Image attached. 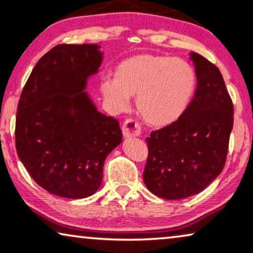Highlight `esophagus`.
<instances>
[{
	"label": "esophagus",
	"mask_w": 253,
	"mask_h": 253,
	"mask_svg": "<svg viewBox=\"0 0 253 253\" xmlns=\"http://www.w3.org/2000/svg\"><path fill=\"white\" fill-rule=\"evenodd\" d=\"M122 130H123V135L125 136L126 138H130V137L139 136L140 126H139L138 123L134 121V119L127 118L123 124Z\"/></svg>",
	"instance_id": "34e87169"
}]
</instances>
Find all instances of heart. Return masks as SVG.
<instances>
[{"label": "heart", "instance_id": "b5f03b06", "mask_svg": "<svg viewBox=\"0 0 253 253\" xmlns=\"http://www.w3.org/2000/svg\"><path fill=\"white\" fill-rule=\"evenodd\" d=\"M195 87L196 74L185 60L143 53L119 62L115 78L101 83V92L116 113L125 111L136 96V108L145 122L168 126L185 113Z\"/></svg>", "mask_w": 253, "mask_h": 253}]
</instances>
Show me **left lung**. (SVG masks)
<instances>
[{
    "instance_id": "8db88e82",
    "label": "left lung",
    "mask_w": 253,
    "mask_h": 253,
    "mask_svg": "<svg viewBox=\"0 0 253 253\" xmlns=\"http://www.w3.org/2000/svg\"><path fill=\"white\" fill-rule=\"evenodd\" d=\"M198 78L194 98L176 122L151 132L145 185L165 200L202 192L223 169L233 127V104L215 65L191 53Z\"/></svg>"
}]
</instances>
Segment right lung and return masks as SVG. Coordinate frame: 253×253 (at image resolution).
<instances>
[{
	"mask_svg": "<svg viewBox=\"0 0 253 253\" xmlns=\"http://www.w3.org/2000/svg\"><path fill=\"white\" fill-rule=\"evenodd\" d=\"M96 44H58L42 57L21 93L15 147L31 177L49 193H96L108 154L123 140L116 118L97 111L85 93L101 53Z\"/></svg>",
	"mask_w": 253,
	"mask_h": 253,
	"instance_id": "right-lung-1",
	"label": "right lung"
}]
</instances>
